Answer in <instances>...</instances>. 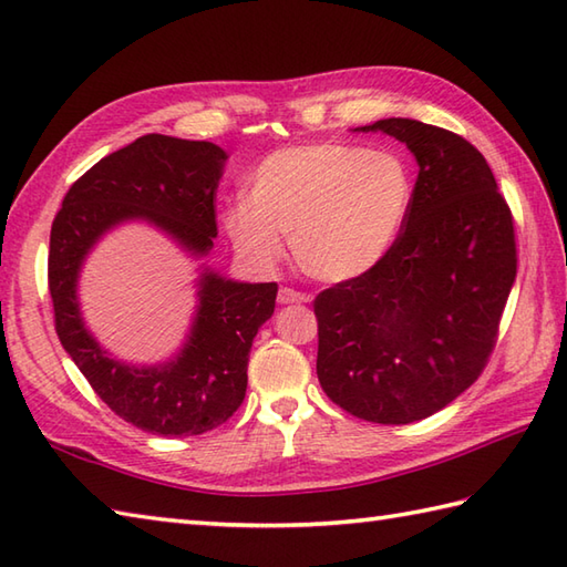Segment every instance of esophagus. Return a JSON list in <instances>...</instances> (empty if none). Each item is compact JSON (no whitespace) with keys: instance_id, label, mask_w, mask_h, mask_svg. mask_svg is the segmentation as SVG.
<instances>
[{"instance_id":"obj_1","label":"esophagus","mask_w":567,"mask_h":567,"mask_svg":"<svg viewBox=\"0 0 567 567\" xmlns=\"http://www.w3.org/2000/svg\"><path fill=\"white\" fill-rule=\"evenodd\" d=\"M277 302H280V305H302V302H309V297L305 292L292 290V287H280V292H277Z\"/></svg>"}]
</instances>
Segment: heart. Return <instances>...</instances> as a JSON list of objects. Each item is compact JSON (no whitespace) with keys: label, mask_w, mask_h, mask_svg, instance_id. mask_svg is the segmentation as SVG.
I'll return each instance as SVG.
<instances>
[{"label":"heart","mask_w":567,"mask_h":567,"mask_svg":"<svg viewBox=\"0 0 567 567\" xmlns=\"http://www.w3.org/2000/svg\"><path fill=\"white\" fill-rule=\"evenodd\" d=\"M416 177L402 153L353 143L280 148L256 165L246 202L224 212L226 236L246 260L270 268L290 238L299 268L321 282L365 275L400 240Z\"/></svg>","instance_id":"heart-1"}]
</instances>
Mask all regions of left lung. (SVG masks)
<instances>
[{
	"mask_svg": "<svg viewBox=\"0 0 567 567\" xmlns=\"http://www.w3.org/2000/svg\"><path fill=\"white\" fill-rule=\"evenodd\" d=\"M419 163L412 216L388 258L317 295V375L348 414L412 424L485 370L516 277L514 219L473 143L416 118H380Z\"/></svg>",
	"mask_w": 567,
	"mask_h": 567,
	"instance_id": "1",
	"label": "left lung"
}]
</instances>
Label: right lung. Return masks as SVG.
Returning a JSON list of instances; mask_svg holds the SVG:
<instances>
[{
	"label": "right lung",
	"mask_w": 567,
	"mask_h": 567,
	"mask_svg": "<svg viewBox=\"0 0 567 567\" xmlns=\"http://www.w3.org/2000/svg\"><path fill=\"white\" fill-rule=\"evenodd\" d=\"M226 158L209 141L141 136L68 189L51 228L48 290L60 343L114 414L158 436H199L234 416L246 396L250 346L272 317L277 285L226 280L204 268L197 315L179 353L161 365H131L106 353L84 327L78 277L94 244L124 221H148L189 256H207Z\"/></svg>",
	"instance_id": "right-lung-1"
}]
</instances>
